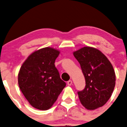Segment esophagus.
Returning <instances> with one entry per match:
<instances>
[{
  "label": "esophagus",
  "instance_id": "esophagus-1",
  "mask_svg": "<svg viewBox=\"0 0 127 127\" xmlns=\"http://www.w3.org/2000/svg\"><path fill=\"white\" fill-rule=\"evenodd\" d=\"M67 85H68V86H70V85H71L72 84V80H69V81H67Z\"/></svg>",
  "mask_w": 127,
  "mask_h": 127
}]
</instances>
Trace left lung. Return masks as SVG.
<instances>
[{
  "mask_svg": "<svg viewBox=\"0 0 127 127\" xmlns=\"http://www.w3.org/2000/svg\"><path fill=\"white\" fill-rule=\"evenodd\" d=\"M80 63L85 87L77 92L82 104L94 110L107 103L116 85V75L111 62L98 49L85 47L73 53Z\"/></svg>",
  "mask_w": 127,
  "mask_h": 127,
  "instance_id": "obj_1",
  "label": "left lung"
}]
</instances>
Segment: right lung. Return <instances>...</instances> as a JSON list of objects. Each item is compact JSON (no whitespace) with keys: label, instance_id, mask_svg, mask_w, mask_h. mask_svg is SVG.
I'll use <instances>...</instances> for the list:
<instances>
[{"label":"right lung","instance_id":"add662e5","mask_svg":"<svg viewBox=\"0 0 127 127\" xmlns=\"http://www.w3.org/2000/svg\"><path fill=\"white\" fill-rule=\"evenodd\" d=\"M59 54L53 48H42L28 56L20 68L18 79L20 90L37 109L50 108L66 87L55 66Z\"/></svg>","mask_w":127,"mask_h":127}]
</instances>
